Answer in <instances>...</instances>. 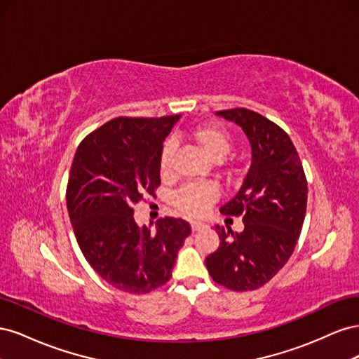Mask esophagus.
<instances>
[{
  "label": "esophagus",
  "mask_w": 359,
  "mask_h": 359,
  "mask_svg": "<svg viewBox=\"0 0 359 359\" xmlns=\"http://www.w3.org/2000/svg\"><path fill=\"white\" fill-rule=\"evenodd\" d=\"M205 224L201 223V222H191V231L193 232H199V231H203L205 229Z\"/></svg>",
  "instance_id": "1"
}]
</instances>
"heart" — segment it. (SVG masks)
I'll return each instance as SVG.
<instances>
[{"instance_id":"obj_1","label":"heart","mask_w":359,"mask_h":359,"mask_svg":"<svg viewBox=\"0 0 359 359\" xmlns=\"http://www.w3.org/2000/svg\"><path fill=\"white\" fill-rule=\"evenodd\" d=\"M194 139L198 140V144L203 148V151L208 154L214 161H220L223 157L227 156L232 148V139L229 133L223 130L222 127L217 126H201L193 132ZM177 140L168 139L161 147L160 153V170L166 172L170 168L172 156L175 153ZM215 198V190L211 186L206 184H201V186H187L184 187L177 194V205L182 211L186 212H201L208 202H211Z\"/></svg>"}]
</instances>
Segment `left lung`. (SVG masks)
Segmentation results:
<instances>
[{"instance_id":"obj_1","label":"left lung","mask_w":359,"mask_h":359,"mask_svg":"<svg viewBox=\"0 0 359 359\" xmlns=\"http://www.w3.org/2000/svg\"><path fill=\"white\" fill-rule=\"evenodd\" d=\"M215 115L243 128L252 165L240 190L220 208L243 215L244 231L215 224L220 245L205 264L217 285L253 290L268 283L295 250L307 210V180L290 137L277 124L244 107Z\"/></svg>"}]
</instances>
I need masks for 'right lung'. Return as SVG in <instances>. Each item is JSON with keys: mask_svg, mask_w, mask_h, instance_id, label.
Wrapping results in <instances>:
<instances>
[{"mask_svg": "<svg viewBox=\"0 0 359 359\" xmlns=\"http://www.w3.org/2000/svg\"><path fill=\"white\" fill-rule=\"evenodd\" d=\"M181 115L119 116L86 136L76 149L67 210L85 259L106 283L148 293L168 283L190 224L165 217L156 231L139 227L133 206L160 186L163 142Z\"/></svg>", "mask_w": 359, "mask_h": 359, "instance_id": "add662e5", "label": "right lung"}]
</instances>
